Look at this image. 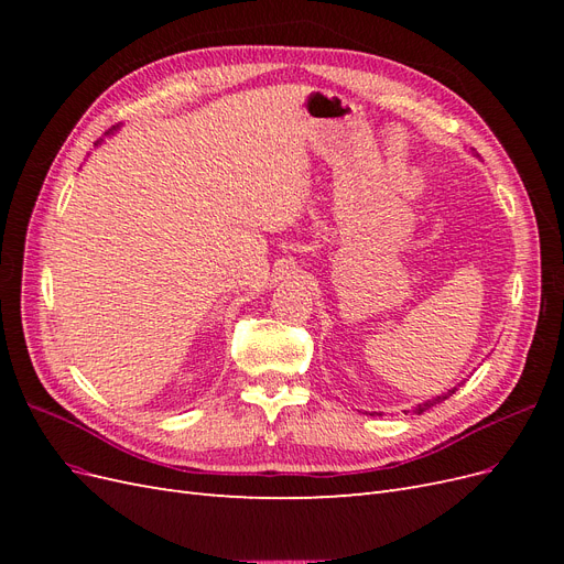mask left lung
I'll return each instance as SVG.
<instances>
[{"instance_id":"1","label":"left lung","mask_w":564,"mask_h":564,"mask_svg":"<svg viewBox=\"0 0 564 564\" xmlns=\"http://www.w3.org/2000/svg\"><path fill=\"white\" fill-rule=\"evenodd\" d=\"M454 392H456V388H452L449 392H442V395H437V398H433V400H429V402H423V404H416V406H414V414H423V412H425V409H431V406H435L437 402H442V400H447L449 395H454Z\"/></svg>"}]
</instances>
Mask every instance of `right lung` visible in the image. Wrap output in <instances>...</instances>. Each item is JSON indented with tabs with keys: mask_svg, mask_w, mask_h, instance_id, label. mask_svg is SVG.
<instances>
[{
	"mask_svg": "<svg viewBox=\"0 0 564 564\" xmlns=\"http://www.w3.org/2000/svg\"><path fill=\"white\" fill-rule=\"evenodd\" d=\"M115 129H117V127H112V129H110V131H108V133H112V131H115Z\"/></svg>",
	"mask_w": 564,
	"mask_h": 564,
	"instance_id": "1",
	"label": "right lung"
}]
</instances>
